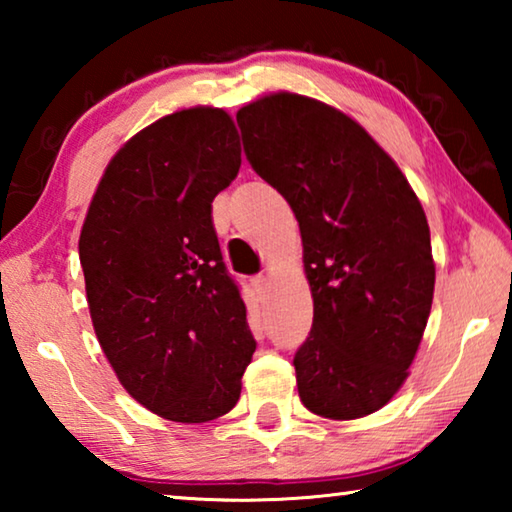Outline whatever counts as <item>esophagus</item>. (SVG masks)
Segmentation results:
<instances>
[{
    "mask_svg": "<svg viewBox=\"0 0 512 512\" xmlns=\"http://www.w3.org/2000/svg\"><path fill=\"white\" fill-rule=\"evenodd\" d=\"M250 284H253V289L259 293V296H264L266 289H268V275L257 273V275L250 277Z\"/></svg>",
    "mask_w": 512,
    "mask_h": 512,
    "instance_id": "esophagus-1",
    "label": "esophagus"
}]
</instances>
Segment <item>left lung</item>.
Masks as SVG:
<instances>
[{
    "mask_svg": "<svg viewBox=\"0 0 512 512\" xmlns=\"http://www.w3.org/2000/svg\"><path fill=\"white\" fill-rule=\"evenodd\" d=\"M244 151L296 214L314 323L293 366L302 404L332 420L400 391L431 311L429 223L400 167L357 121L277 92L237 112Z\"/></svg>",
    "mask_w": 512,
    "mask_h": 512,
    "instance_id": "left-lung-1",
    "label": "left lung"
}]
</instances>
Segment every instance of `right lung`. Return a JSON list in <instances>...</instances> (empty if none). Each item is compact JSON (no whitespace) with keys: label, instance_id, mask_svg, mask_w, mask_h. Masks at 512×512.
Here are the masks:
<instances>
[{"label":"right lung","instance_id":"right-lung-1","mask_svg":"<svg viewBox=\"0 0 512 512\" xmlns=\"http://www.w3.org/2000/svg\"><path fill=\"white\" fill-rule=\"evenodd\" d=\"M239 167L228 112H173L117 151L81 230L101 350L121 386L173 422L235 409L257 348L212 223L214 196Z\"/></svg>","mask_w":512,"mask_h":512}]
</instances>
